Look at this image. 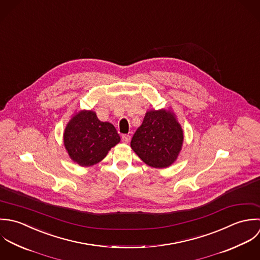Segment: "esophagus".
Wrapping results in <instances>:
<instances>
[{"instance_id": "esophagus-1", "label": "esophagus", "mask_w": 260, "mask_h": 260, "mask_svg": "<svg viewBox=\"0 0 260 260\" xmlns=\"http://www.w3.org/2000/svg\"><path fill=\"white\" fill-rule=\"evenodd\" d=\"M121 141H122L123 143H125V144H128L129 141H131V136H128V135H122V136H121Z\"/></svg>"}]
</instances>
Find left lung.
Here are the masks:
<instances>
[{
  "instance_id": "left-lung-1",
  "label": "left lung",
  "mask_w": 260,
  "mask_h": 260,
  "mask_svg": "<svg viewBox=\"0 0 260 260\" xmlns=\"http://www.w3.org/2000/svg\"><path fill=\"white\" fill-rule=\"evenodd\" d=\"M184 141L183 129L175 114L166 109L147 111L135 133L131 147L147 165L162 169L179 156Z\"/></svg>"
}]
</instances>
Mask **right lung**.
I'll return each mask as SVG.
<instances>
[{
	"instance_id": "right-lung-1",
	"label": "right lung",
	"mask_w": 260,
	"mask_h": 260,
	"mask_svg": "<svg viewBox=\"0 0 260 260\" xmlns=\"http://www.w3.org/2000/svg\"><path fill=\"white\" fill-rule=\"evenodd\" d=\"M63 141L73 161L89 167L103 160L120 138L115 127L110 122L101 121L94 111L81 110L67 123Z\"/></svg>"
}]
</instances>
